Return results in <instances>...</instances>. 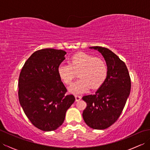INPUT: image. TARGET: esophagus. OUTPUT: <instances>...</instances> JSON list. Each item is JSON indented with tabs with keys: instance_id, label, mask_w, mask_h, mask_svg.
Returning <instances> with one entry per match:
<instances>
[{
	"instance_id": "esophagus-1",
	"label": "esophagus",
	"mask_w": 150,
	"mask_h": 150,
	"mask_svg": "<svg viewBox=\"0 0 150 150\" xmlns=\"http://www.w3.org/2000/svg\"><path fill=\"white\" fill-rule=\"evenodd\" d=\"M75 100L77 101V102L79 101V100L81 99V97L79 96V95H75Z\"/></svg>"
}]
</instances>
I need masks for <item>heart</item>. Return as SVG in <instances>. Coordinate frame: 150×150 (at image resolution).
Listing matches in <instances>:
<instances>
[{
  "label": "heart",
  "mask_w": 150,
  "mask_h": 150,
  "mask_svg": "<svg viewBox=\"0 0 150 150\" xmlns=\"http://www.w3.org/2000/svg\"><path fill=\"white\" fill-rule=\"evenodd\" d=\"M78 73L79 79L70 86L68 90L73 94L84 93L92 89L100 88L106 81L108 69L104 60L91 54L78 53L73 55L69 64H60L57 74L64 84L69 85Z\"/></svg>",
  "instance_id": "heart-1"
}]
</instances>
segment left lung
Here are the masks:
<instances>
[{
  "label": "left lung",
  "mask_w": 150,
  "mask_h": 150,
  "mask_svg": "<svg viewBox=\"0 0 150 150\" xmlns=\"http://www.w3.org/2000/svg\"><path fill=\"white\" fill-rule=\"evenodd\" d=\"M90 49L101 53L108 66V77L94 95H86L82 100L87 103L82 117L91 128H109L120 115L130 93L131 81L125 63L106 47L93 46Z\"/></svg>",
  "instance_id": "8db88e82"
}]
</instances>
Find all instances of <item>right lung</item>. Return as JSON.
<instances>
[{"label":"right lung","mask_w":150,"mask_h":150,"mask_svg":"<svg viewBox=\"0 0 150 150\" xmlns=\"http://www.w3.org/2000/svg\"><path fill=\"white\" fill-rule=\"evenodd\" d=\"M66 52L47 48L34 52L22 68L18 79V99L31 122L44 132L62 125L66 111L75 102L57 74Z\"/></svg>","instance_id":"right-lung-1"}]
</instances>
